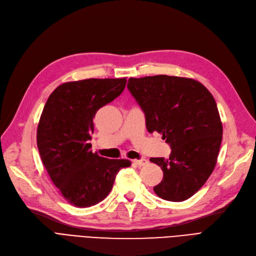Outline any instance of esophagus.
Masks as SVG:
<instances>
[{
	"label": "esophagus",
	"mask_w": 256,
	"mask_h": 256,
	"mask_svg": "<svg viewBox=\"0 0 256 256\" xmlns=\"http://www.w3.org/2000/svg\"><path fill=\"white\" fill-rule=\"evenodd\" d=\"M134 164H136L138 167H140V166H145V165H147L148 164V160H146V158H140V160H134Z\"/></svg>",
	"instance_id": "esophagus-1"
}]
</instances>
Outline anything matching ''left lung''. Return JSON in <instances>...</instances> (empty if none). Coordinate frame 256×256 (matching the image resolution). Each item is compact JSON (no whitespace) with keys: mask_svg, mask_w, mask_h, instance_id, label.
<instances>
[{"mask_svg":"<svg viewBox=\"0 0 256 256\" xmlns=\"http://www.w3.org/2000/svg\"><path fill=\"white\" fill-rule=\"evenodd\" d=\"M128 90L145 113L146 128L170 144V158H150L163 170L154 188L168 201L190 198L213 172L222 124L213 95L192 78L156 75L129 78Z\"/></svg>","mask_w":256,"mask_h":256,"instance_id":"8db88e82","label":"left lung"}]
</instances>
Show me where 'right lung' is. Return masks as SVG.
<instances>
[{
    "instance_id": "1",
    "label": "right lung",
    "mask_w": 256,
    "mask_h": 256,
    "mask_svg": "<svg viewBox=\"0 0 256 256\" xmlns=\"http://www.w3.org/2000/svg\"><path fill=\"white\" fill-rule=\"evenodd\" d=\"M126 78H90L60 84L44 106L37 129V145L50 180L68 204L89 208L111 192L126 158H107L91 150L93 118L116 100Z\"/></svg>"
}]
</instances>
